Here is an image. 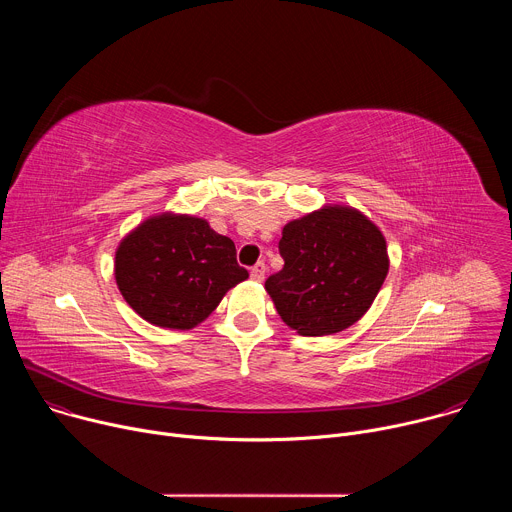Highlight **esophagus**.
I'll return each instance as SVG.
<instances>
[{"instance_id": "1", "label": "esophagus", "mask_w": 512, "mask_h": 512, "mask_svg": "<svg viewBox=\"0 0 512 512\" xmlns=\"http://www.w3.org/2000/svg\"><path fill=\"white\" fill-rule=\"evenodd\" d=\"M265 269H267V267H265V263H257V265H253V267H251V279L261 283V281L265 279Z\"/></svg>"}]
</instances>
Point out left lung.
I'll use <instances>...</instances> for the list:
<instances>
[{
  "instance_id": "1",
  "label": "left lung",
  "mask_w": 512,
  "mask_h": 512,
  "mask_svg": "<svg viewBox=\"0 0 512 512\" xmlns=\"http://www.w3.org/2000/svg\"><path fill=\"white\" fill-rule=\"evenodd\" d=\"M279 253L285 265L265 289L300 336H330L358 322L389 273L383 231L348 204H324L289 221Z\"/></svg>"
}]
</instances>
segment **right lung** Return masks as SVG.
<instances>
[{"mask_svg": "<svg viewBox=\"0 0 512 512\" xmlns=\"http://www.w3.org/2000/svg\"><path fill=\"white\" fill-rule=\"evenodd\" d=\"M113 273L135 314L170 330L196 328L249 277L229 237L172 210L148 216L119 241Z\"/></svg>", "mask_w": 512, "mask_h": 512, "instance_id": "1", "label": "right lung"}]
</instances>
